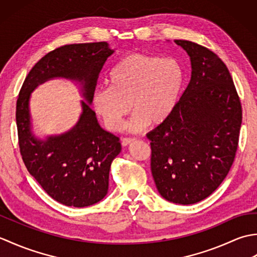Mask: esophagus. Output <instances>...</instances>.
I'll use <instances>...</instances> for the list:
<instances>
[{
	"instance_id": "esophagus-1",
	"label": "esophagus",
	"mask_w": 257,
	"mask_h": 257,
	"mask_svg": "<svg viewBox=\"0 0 257 257\" xmlns=\"http://www.w3.org/2000/svg\"><path fill=\"white\" fill-rule=\"evenodd\" d=\"M135 141V139L134 138H123L122 140H121V145L123 146V147H127V146H129V145H132L133 143Z\"/></svg>"
}]
</instances>
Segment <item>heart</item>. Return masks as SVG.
Listing matches in <instances>:
<instances>
[{
	"mask_svg": "<svg viewBox=\"0 0 257 257\" xmlns=\"http://www.w3.org/2000/svg\"><path fill=\"white\" fill-rule=\"evenodd\" d=\"M184 84L178 59L134 53L122 58L107 77V88L97 89L92 106L107 129L120 132L130 108L128 127L134 133L158 125L173 112Z\"/></svg>",
	"mask_w": 257,
	"mask_h": 257,
	"instance_id": "b5f03b06",
	"label": "heart"
}]
</instances>
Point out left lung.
Instances as JSON below:
<instances>
[{
  "label": "left lung",
  "instance_id": "8db88e82",
  "mask_svg": "<svg viewBox=\"0 0 257 257\" xmlns=\"http://www.w3.org/2000/svg\"><path fill=\"white\" fill-rule=\"evenodd\" d=\"M189 54L191 80L173 112L147 135L159 193L178 204L207 198L235 159L242 106L226 65L196 43L176 40Z\"/></svg>",
  "mask_w": 257,
  "mask_h": 257
}]
</instances>
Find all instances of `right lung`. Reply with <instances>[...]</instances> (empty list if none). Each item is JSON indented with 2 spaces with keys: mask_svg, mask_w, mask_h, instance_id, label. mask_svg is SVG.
I'll return each instance as SVG.
<instances>
[{
  "mask_svg": "<svg viewBox=\"0 0 257 257\" xmlns=\"http://www.w3.org/2000/svg\"><path fill=\"white\" fill-rule=\"evenodd\" d=\"M113 53L107 42L59 46L38 61L26 76L16 102L20 152L45 192L67 206L84 207L107 194L109 170L121 151L116 136L103 130L90 108L98 75ZM64 77L83 85V112L68 133L41 141L30 133V92L44 81Z\"/></svg>",
  "mask_w": 257,
  "mask_h": 257,
  "instance_id": "right-lung-1",
  "label": "right lung"
}]
</instances>
